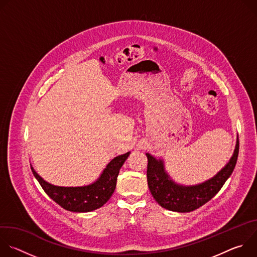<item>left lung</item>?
I'll list each match as a JSON object with an SVG mask.
<instances>
[{"mask_svg": "<svg viewBox=\"0 0 257 257\" xmlns=\"http://www.w3.org/2000/svg\"><path fill=\"white\" fill-rule=\"evenodd\" d=\"M239 140L230 162L211 179L198 185L183 186L175 183L167 174L163 160L148 157V184L156 201L164 208L177 212H190L209 201L225 184L237 163Z\"/></svg>", "mask_w": 257, "mask_h": 257, "instance_id": "obj_1", "label": "left lung"}]
</instances>
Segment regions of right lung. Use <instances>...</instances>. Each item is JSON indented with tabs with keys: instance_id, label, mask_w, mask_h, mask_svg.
<instances>
[{
	"instance_id": "add662e5",
	"label": "right lung",
	"mask_w": 257,
	"mask_h": 257,
	"mask_svg": "<svg viewBox=\"0 0 257 257\" xmlns=\"http://www.w3.org/2000/svg\"><path fill=\"white\" fill-rule=\"evenodd\" d=\"M130 153L113 159L100 177L90 185L81 187H61L45 181L33 168L31 171L45 192L60 206L69 211L88 212L101 207L115 191L119 171Z\"/></svg>"
}]
</instances>
